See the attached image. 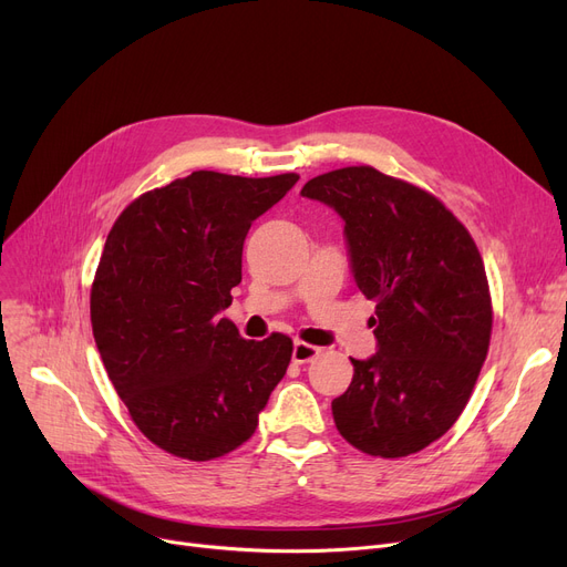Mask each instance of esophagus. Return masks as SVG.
I'll return each instance as SVG.
<instances>
[{
  "label": "esophagus",
  "instance_id": "obj_1",
  "mask_svg": "<svg viewBox=\"0 0 567 567\" xmlns=\"http://www.w3.org/2000/svg\"><path fill=\"white\" fill-rule=\"evenodd\" d=\"M319 353H321V349H319V347L308 344V342H303V340H296V342H293V353H291V359H293V363L303 365V363L315 361Z\"/></svg>",
  "mask_w": 567,
  "mask_h": 567
}]
</instances>
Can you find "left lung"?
<instances>
[{
	"instance_id": "obj_1",
	"label": "left lung",
	"mask_w": 567,
	"mask_h": 567,
	"mask_svg": "<svg viewBox=\"0 0 567 567\" xmlns=\"http://www.w3.org/2000/svg\"><path fill=\"white\" fill-rule=\"evenodd\" d=\"M301 195L344 218L355 285L377 303L379 351L351 359L353 379L331 404L336 427L372 457L419 453L455 425L487 359L481 250L439 197L370 165L319 174Z\"/></svg>"
}]
</instances>
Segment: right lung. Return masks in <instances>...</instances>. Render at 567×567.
<instances>
[{"mask_svg":"<svg viewBox=\"0 0 567 567\" xmlns=\"http://www.w3.org/2000/svg\"><path fill=\"white\" fill-rule=\"evenodd\" d=\"M296 182L199 169L142 193L107 234L89 296L94 340L137 430L174 457L236 451L287 372L291 338L246 340L218 312L241 282L252 220Z\"/></svg>","mask_w":567,"mask_h":567,"instance_id":"1","label":"right lung"}]
</instances>
